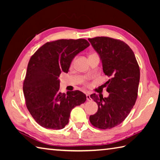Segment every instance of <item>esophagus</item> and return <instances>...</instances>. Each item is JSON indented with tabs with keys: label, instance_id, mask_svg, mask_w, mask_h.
I'll list each match as a JSON object with an SVG mask.
<instances>
[{
	"label": "esophagus",
	"instance_id": "1",
	"mask_svg": "<svg viewBox=\"0 0 160 160\" xmlns=\"http://www.w3.org/2000/svg\"><path fill=\"white\" fill-rule=\"evenodd\" d=\"M86 97H87V100H88V101H91L92 100V98L90 97V95L89 93L86 94Z\"/></svg>",
	"mask_w": 160,
	"mask_h": 160
}]
</instances>
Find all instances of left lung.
Instances as JSON below:
<instances>
[{"label":"left lung","mask_w":160,"mask_h":160,"mask_svg":"<svg viewBox=\"0 0 160 160\" xmlns=\"http://www.w3.org/2000/svg\"><path fill=\"white\" fill-rule=\"evenodd\" d=\"M88 40L99 54L104 74L110 78L106 82L109 96L90 95L98 110L90 116V121L96 128L110 129L122 123L134 106L140 82L139 66L125 42L107 37Z\"/></svg>","instance_id":"1"}]
</instances>
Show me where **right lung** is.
I'll return each mask as SVG.
<instances>
[{"instance_id":"1","label":"right lung","mask_w":160,"mask_h":160,"mask_svg":"<svg viewBox=\"0 0 160 160\" xmlns=\"http://www.w3.org/2000/svg\"><path fill=\"white\" fill-rule=\"evenodd\" d=\"M90 46L86 39H59L40 47L29 61L23 83L26 106L37 123L60 130L68 123L75 107L86 101L79 90L59 92L61 72H68L75 56Z\"/></svg>"}]
</instances>
